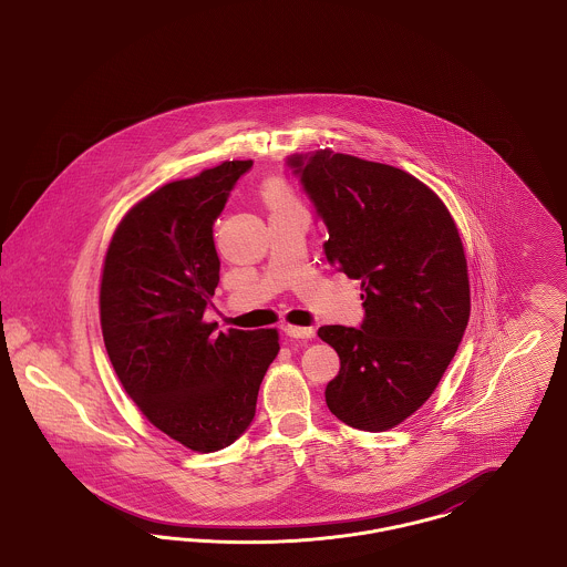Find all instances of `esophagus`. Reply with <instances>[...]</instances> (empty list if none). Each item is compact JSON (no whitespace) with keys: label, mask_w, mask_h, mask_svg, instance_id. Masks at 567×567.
<instances>
[{"label":"esophagus","mask_w":567,"mask_h":567,"mask_svg":"<svg viewBox=\"0 0 567 567\" xmlns=\"http://www.w3.org/2000/svg\"><path fill=\"white\" fill-rule=\"evenodd\" d=\"M285 333L293 340H310L315 336L312 327H297V324H285Z\"/></svg>","instance_id":"esophagus-1"}]
</instances>
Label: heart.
Segmentation results:
<instances>
[{
	"label": "heart",
	"mask_w": 567,
	"mask_h": 567,
	"mask_svg": "<svg viewBox=\"0 0 567 567\" xmlns=\"http://www.w3.org/2000/svg\"><path fill=\"white\" fill-rule=\"evenodd\" d=\"M264 195H266V202H268L270 208H278V206H285V204L293 202L291 193L282 183H270L264 190Z\"/></svg>",
	"instance_id": "heart-1"
}]
</instances>
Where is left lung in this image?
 <instances>
[{
    "mask_svg": "<svg viewBox=\"0 0 567 567\" xmlns=\"http://www.w3.org/2000/svg\"><path fill=\"white\" fill-rule=\"evenodd\" d=\"M287 165L327 227V261L363 291L359 327L319 329L340 357L324 402L354 430H391L430 400L467 327L457 225L430 187L393 165L329 148Z\"/></svg>",
    "mask_w": 567,
    "mask_h": 567,
    "instance_id": "1",
    "label": "left lung"
}]
</instances>
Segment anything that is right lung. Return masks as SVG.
Instances as JSON below:
<instances>
[{
	"label": "right lung",
	"instance_id": "right-lung-1",
	"mask_svg": "<svg viewBox=\"0 0 567 567\" xmlns=\"http://www.w3.org/2000/svg\"><path fill=\"white\" fill-rule=\"evenodd\" d=\"M252 162H225L167 183L116 227L100 315L112 368L144 416L197 453L234 444L255 416L280 351L276 329L215 333L204 310L220 261L213 225Z\"/></svg>",
	"mask_w": 567,
	"mask_h": 567
}]
</instances>
